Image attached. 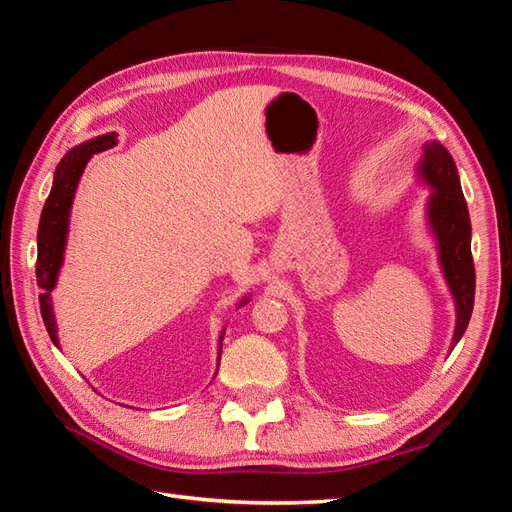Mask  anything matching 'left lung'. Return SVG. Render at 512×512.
I'll use <instances>...</instances> for the list:
<instances>
[{
    "label": "left lung",
    "mask_w": 512,
    "mask_h": 512,
    "mask_svg": "<svg viewBox=\"0 0 512 512\" xmlns=\"http://www.w3.org/2000/svg\"><path fill=\"white\" fill-rule=\"evenodd\" d=\"M418 177L431 188V196L427 200V224L438 241L440 267L448 290H451L455 299L457 324L451 342L453 350L468 329L476 288L468 203L461 192L455 160L438 141H429L423 145V158L418 162Z\"/></svg>",
    "instance_id": "8db88e82"
}]
</instances>
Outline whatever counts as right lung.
Here are the masks:
<instances>
[{"label": "right lung", "instance_id": "add662e5", "mask_svg": "<svg viewBox=\"0 0 512 512\" xmlns=\"http://www.w3.org/2000/svg\"><path fill=\"white\" fill-rule=\"evenodd\" d=\"M115 145H117V134L108 132V134L96 136V138H91V141H85L81 145L72 147L55 168L53 188H51L49 198H46L42 215H40L38 260H36V277H38V286L42 288L40 312H42L44 327H46V331H49V337L53 339L55 346H59V339H57V324H55V314H53L51 292L57 284L61 262H64L70 209H72V200L76 194V185H79L83 170H85L87 162L91 160V156H94V153L111 149ZM247 301L250 299L245 297L239 303V307L245 305ZM222 339H224V333L220 335V352H222ZM220 352H218V367H220Z\"/></svg>", "mask_w": 512, "mask_h": 512}]
</instances>
